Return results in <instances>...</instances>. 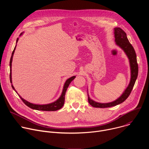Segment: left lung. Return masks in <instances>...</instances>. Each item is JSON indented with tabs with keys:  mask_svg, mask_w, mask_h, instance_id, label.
I'll list each match as a JSON object with an SVG mask.
<instances>
[{
	"mask_svg": "<svg viewBox=\"0 0 149 149\" xmlns=\"http://www.w3.org/2000/svg\"><path fill=\"white\" fill-rule=\"evenodd\" d=\"M114 34L115 38L116 44L119 47L125 54L127 58L129 60L130 67V81L126 89L124 91L123 94L115 101L107 102V103H101L98 102L89 97L88 93V100L90 104L94 107L96 108H107L113 107L117 105H118L123 102H124L130 94L134 85L136 81L138 75V64L137 62V56L136 54L134 51V48L130 43L128 39H127V35L125 32L121 29L120 28H114ZM88 91V90H87Z\"/></svg>",
	"mask_w": 149,
	"mask_h": 149,
	"instance_id": "left-lung-1",
	"label": "left lung"
}]
</instances>
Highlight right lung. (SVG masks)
Returning a JSON list of instances; mask_svg holds the SVG:
<instances>
[{
	"label": "right lung",
	"mask_w": 149,
	"mask_h": 149,
	"mask_svg": "<svg viewBox=\"0 0 149 149\" xmlns=\"http://www.w3.org/2000/svg\"><path fill=\"white\" fill-rule=\"evenodd\" d=\"M24 32L21 33L20 35V36H22L23 35ZM19 40V38L17 39L16 40V44ZM16 45H15V48L13 49V51L12 54V56L10 58V83L12 84V88L15 91V92L18 94V95L19 96V97L21 98V100H22V101L28 106V107H30L33 110H40V111H56L58 110H59L60 109H61L63 104H64V101H65V93L67 91V90L69 86V85L70 84V83L72 82V81L74 80V79L76 77L75 76H72L71 78L67 79L65 81V82L64 83V85H63V90L61 93V95H60V97L55 101L51 102V103H49V104H33L31 103L28 101H26V100L24 99L22 97H21L16 91V90L15 89L13 84H12V59H13V54L16 47Z\"/></svg>",
	"instance_id": "add662e5"
}]
</instances>
